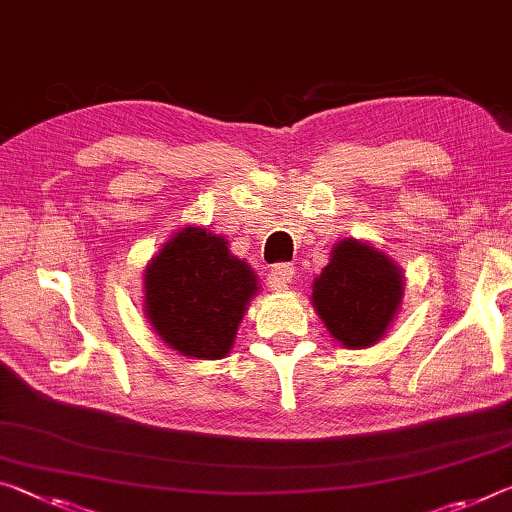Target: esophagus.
<instances>
[{"label": "esophagus", "mask_w": 512, "mask_h": 512, "mask_svg": "<svg viewBox=\"0 0 512 512\" xmlns=\"http://www.w3.org/2000/svg\"><path fill=\"white\" fill-rule=\"evenodd\" d=\"M294 266L291 264H275L269 273V287L275 291H285L291 280H294Z\"/></svg>", "instance_id": "1"}]
</instances>
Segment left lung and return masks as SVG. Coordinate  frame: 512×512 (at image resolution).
I'll return each instance as SVG.
<instances>
[{
	"label": "left lung",
	"mask_w": 512,
	"mask_h": 512,
	"mask_svg": "<svg viewBox=\"0 0 512 512\" xmlns=\"http://www.w3.org/2000/svg\"><path fill=\"white\" fill-rule=\"evenodd\" d=\"M403 298L401 269L358 239L335 243L312 285V305L342 346H373L392 326Z\"/></svg>",
	"instance_id": "1"
}]
</instances>
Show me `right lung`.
Returning <instances> with one entry per match:
<instances>
[{"instance_id":"add662e5","label":"right lung","mask_w":512,"mask_h":512,"mask_svg":"<svg viewBox=\"0 0 512 512\" xmlns=\"http://www.w3.org/2000/svg\"><path fill=\"white\" fill-rule=\"evenodd\" d=\"M145 316L173 351L198 360L230 353L237 328L259 287L227 241L205 227H182L143 273Z\"/></svg>"}]
</instances>
